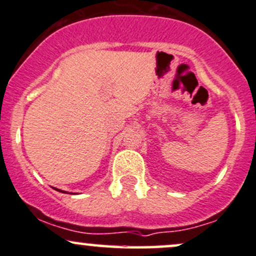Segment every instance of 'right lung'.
Returning <instances> with one entry per match:
<instances>
[{
    "mask_svg": "<svg viewBox=\"0 0 256 256\" xmlns=\"http://www.w3.org/2000/svg\"><path fill=\"white\" fill-rule=\"evenodd\" d=\"M56 190H58V189H56ZM58 192H62V190H58ZM62 193H64V192H62Z\"/></svg>",
    "mask_w": 256,
    "mask_h": 256,
    "instance_id": "add662e5",
    "label": "right lung"
}]
</instances>
